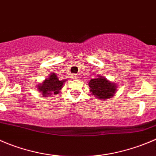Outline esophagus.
Here are the masks:
<instances>
[{"label": "esophagus", "instance_id": "esophagus-1", "mask_svg": "<svg viewBox=\"0 0 156 156\" xmlns=\"http://www.w3.org/2000/svg\"><path fill=\"white\" fill-rule=\"evenodd\" d=\"M78 76L76 75V74H73L72 75V79H73V80H76L77 78H78Z\"/></svg>", "mask_w": 156, "mask_h": 156}]
</instances>
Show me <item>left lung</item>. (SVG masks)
Wrapping results in <instances>:
<instances>
[{"label":"left lung","mask_w":156,"mask_h":156,"mask_svg":"<svg viewBox=\"0 0 156 156\" xmlns=\"http://www.w3.org/2000/svg\"><path fill=\"white\" fill-rule=\"evenodd\" d=\"M91 94L99 100L109 99L117 92L118 85L107 80L104 76H98L97 78L89 82Z\"/></svg>","instance_id":"1"}]
</instances>
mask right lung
<instances>
[{"instance_id": "1", "label": "right lung", "mask_w": 156, "mask_h": 156, "mask_svg": "<svg viewBox=\"0 0 156 156\" xmlns=\"http://www.w3.org/2000/svg\"><path fill=\"white\" fill-rule=\"evenodd\" d=\"M66 80H60L57 76L54 73H51L48 78L44 80L43 82L37 86L39 93H42L44 96H50L53 93L54 95L58 94L63 88Z\"/></svg>"}]
</instances>
